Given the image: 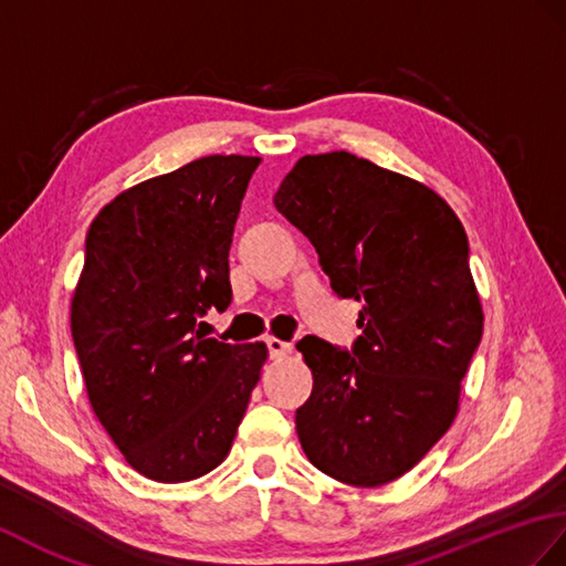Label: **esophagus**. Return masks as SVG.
<instances>
[{"label": "esophagus", "instance_id": "obj_1", "mask_svg": "<svg viewBox=\"0 0 566 566\" xmlns=\"http://www.w3.org/2000/svg\"><path fill=\"white\" fill-rule=\"evenodd\" d=\"M268 349H270L272 359H284L292 354V345L284 343V339H280V337H268Z\"/></svg>", "mask_w": 566, "mask_h": 566}]
</instances>
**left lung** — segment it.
Segmentation results:
<instances>
[{"mask_svg": "<svg viewBox=\"0 0 566 566\" xmlns=\"http://www.w3.org/2000/svg\"><path fill=\"white\" fill-rule=\"evenodd\" d=\"M274 207L313 243L335 294L364 304L352 354L313 335L296 345L313 374L301 449L325 475L380 488L458 415L484 325L465 229L424 182L349 151L298 159Z\"/></svg>", "mask_w": 566, "mask_h": 566, "instance_id": "obj_1", "label": "left lung"}]
</instances>
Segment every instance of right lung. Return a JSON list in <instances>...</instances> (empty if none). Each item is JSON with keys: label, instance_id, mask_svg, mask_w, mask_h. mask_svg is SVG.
I'll list each match as a JSON object with an SVG mask.
<instances>
[{"label": "right lung", "instance_id": "right-lung-1", "mask_svg": "<svg viewBox=\"0 0 566 566\" xmlns=\"http://www.w3.org/2000/svg\"><path fill=\"white\" fill-rule=\"evenodd\" d=\"M258 156H202L123 190L86 233L72 337L86 396L139 475L190 482L229 455L265 343L195 331L231 304L229 248Z\"/></svg>", "mask_w": 566, "mask_h": 566}]
</instances>
